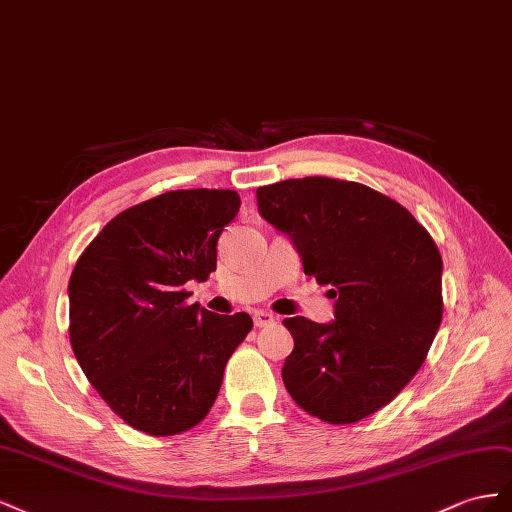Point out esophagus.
Segmentation results:
<instances>
[{
	"mask_svg": "<svg viewBox=\"0 0 512 512\" xmlns=\"http://www.w3.org/2000/svg\"><path fill=\"white\" fill-rule=\"evenodd\" d=\"M274 315L272 313H266V311H257L255 315H253V324L257 326V328H264V326H270V324H274Z\"/></svg>",
	"mask_w": 512,
	"mask_h": 512,
	"instance_id": "esophagus-1",
	"label": "esophagus"
}]
</instances>
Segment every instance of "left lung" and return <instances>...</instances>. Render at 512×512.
<instances>
[{
    "label": "left lung",
    "instance_id": "obj_1",
    "mask_svg": "<svg viewBox=\"0 0 512 512\" xmlns=\"http://www.w3.org/2000/svg\"><path fill=\"white\" fill-rule=\"evenodd\" d=\"M261 216L294 240L304 274L334 302L332 324L285 319L283 382L306 414L352 425L410 384L442 324V255L401 203L332 178L257 188Z\"/></svg>",
    "mask_w": 512,
    "mask_h": 512
}]
</instances>
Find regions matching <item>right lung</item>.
Here are the masks:
<instances>
[{"label":"right lung","mask_w":512,"mask_h":512,"mask_svg":"<svg viewBox=\"0 0 512 512\" xmlns=\"http://www.w3.org/2000/svg\"><path fill=\"white\" fill-rule=\"evenodd\" d=\"M240 195L169 191L120 212L70 274V345L96 392L126 425L178 435L208 416L225 364L253 328L246 313L188 304V281L216 270V244Z\"/></svg>","instance_id":"right-lung-1"}]
</instances>
